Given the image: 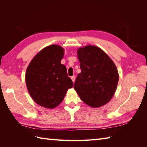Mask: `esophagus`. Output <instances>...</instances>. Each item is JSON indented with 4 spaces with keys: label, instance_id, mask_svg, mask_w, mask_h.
Segmentation results:
<instances>
[{
    "label": "esophagus",
    "instance_id": "esophagus-1",
    "mask_svg": "<svg viewBox=\"0 0 147 147\" xmlns=\"http://www.w3.org/2000/svg\"><path fill=\"white\" fill-rule=\"evenodd\" d=\"M71 79L72 81H73V82L74 83V81H75V76H71Z\"/></svg>",
    "mask_w": 147,
    "mask_h": 147
}]
</instances>
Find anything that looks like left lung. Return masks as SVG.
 Segmentation results:
<instances>
[{"mask_svg": "<svg viewBox=\"0 0 147 147\" xmlns=\"http://www.w3.org/2000/svg\"><path fill=\"white\" fill-rule=\"evenodd\" d=\"M81 73L74 88L81 100L90 107H102L111 100L119 81L117 69L109 56L100 48L86 45L77 51Z\"/></svg>", "mask_w": 147, "mask_h": 147, "instance_id": "8db88e82", "label": "left lung"}]
</instances>
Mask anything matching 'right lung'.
Returning <instances> with one entry per match:
<instances>
[{
  "instance_id": "obj_1",
  "label": "right lung",
  "mask_w": 147,
  "mask_h": 147,
  "mask_svg": "<svg viewBox=\"0 0 147 147\" xmlns=\"http://www.w3.org/2000/svg\"><path fill=\"white\" fill-rule=\"evenodd\" d=\"M64 49L51 45L40 51L28 66L26 85L31 97L42 107L54 109L61 104L68 89L73 86L66 67L61 64Z\"/></svg>"
}]
</instances>
